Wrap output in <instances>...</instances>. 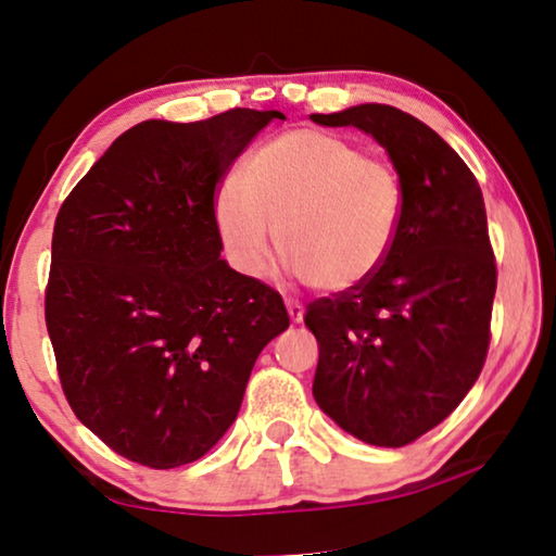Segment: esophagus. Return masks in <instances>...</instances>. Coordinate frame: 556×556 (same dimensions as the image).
<instances>
[{"label": "esophagus", "instance_id": "obj_1", "mask_svg": "<svg viewBox=\"0 0 556 556\" xmlns=\"http://www.w3.org/2000/svg\"><path fill=\"white\" fill-rule=\"evenodd\" d=\"M287 312H289V319H292L294 325H300V321L304 319V306L296 300H287Z\"/></svg>", "mask_w": 556, "mask_h": 556}]
</instances>
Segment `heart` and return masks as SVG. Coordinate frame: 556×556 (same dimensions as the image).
Segmentation results:
<instances>
[{
    "instance_id": "b5f03b06",
    "label": "heart",
    "mask_w": 556,
    "mask_h": 556,
    "mask_svg": "<svg viewBox=\"0 0 556 556\" xmlns=\"http://www.w3.org/2000/svg\"><path fill=\"white\" fill-rule=\"evenodd\" d=\"M407 189L392 164L325 129H289L247 156L212 202L219 244L239 275L260 279L279 242L287 267L321 292L367 281L392 254Z\"/></svg>"
}]
</instances>
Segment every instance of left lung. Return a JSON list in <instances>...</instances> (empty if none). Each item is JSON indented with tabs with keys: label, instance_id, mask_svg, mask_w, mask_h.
Listing matches in <instances>:
<instances>
[{
	"label": "left lung",
	"instance_id": "left-lung-1",
	"mask_svg": "<svg viewBox=\"0 0 556 556\" xmlns=\"http://www.w3.org/2000/svg\"><path fill=\"white\" fill-rule=\"evenodd\" d=\"M312 122L375 137L407 189L382 267L306 309L319 344L312 394L352 437L404 446L459 407L490 350L496 264L482 189L434 129L396 106L359 104Z\"/></svg>",
	"mask_w": 556,
	"mask_h": 556
}]
</instances>
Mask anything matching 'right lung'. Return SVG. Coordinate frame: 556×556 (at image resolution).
I'll return each mask as SVG.
<instances>
[{
    "mask_svg": "<svg viewBox=\"0 0 556 556\" xmlns=\"http://www.w3.org/2000/svg\"><path fill=\"white\" fill-rule=\"evenodd\" d=\"M281 112L124 131L54 222L45 317L72 412L122 457L197 462L225 437L260 352L289 327L279 292L222 260L212 202Z\"/></svg>",
    "mask_w": 556,
    "mask_h": 556,
    "instance_id": "1",
    "label": "right lung"
}]
</instances>
